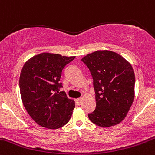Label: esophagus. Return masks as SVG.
<instances>
[{
	"instance_id": "34e87169",
	"label": "esophagus",
	"mask_w": 155,
	"mask_h": 155,
	"mask_svg": "<svg viewBox=\"0 0 155 155\" xmlns=\"http://www.w3.org/2000/svg\"><path fill=\"white\" fill-rule=\"evenodd\" d=\"M81 102H82V99H81V98H78V99L76 100V103H77V104H78V105H81Z\"/></svg>"
}]
</instances>
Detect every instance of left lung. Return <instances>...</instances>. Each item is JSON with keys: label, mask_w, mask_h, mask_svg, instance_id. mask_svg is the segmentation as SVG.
Returning <instances> with one entry per match:
<instances>
[{"label": "left lung", "mask_w": 155, "mask_h": 155, "mask_svg": "<svg viewBox=\"0 0 155 155\" xmlns=\"http://www.w3.org/2000/svg\"><path fill=\"white\" fill-rule=\"evenodd\" d=\"M93 79L96 107L89 113L95 125H118L127 116L134 98L135 75L131 65L111 51H96L81 59Z\"/></svg>", "instance_id": "obj_1"}]
</instances>
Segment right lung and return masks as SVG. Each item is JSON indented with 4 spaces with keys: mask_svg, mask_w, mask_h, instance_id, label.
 <instances>
[{
    "mask_svg": "<svg viewBox=\"0 0 155 155\" xmlns=\"http://www.w3.org/2000/svg\"><path fill=\"white\" fill-rule=\"evenodd\" d=\"M75 57L42 53L24 65L19 78L22 102L30 117L40 126L57 129L68 122L75 104L60 82L64 67Z\"/></svg>",
    "mask_w": 155,
    "mask_h": 155,
    "instance_id": "add662e5",
    "label": "right lung"
}]
</instances>
